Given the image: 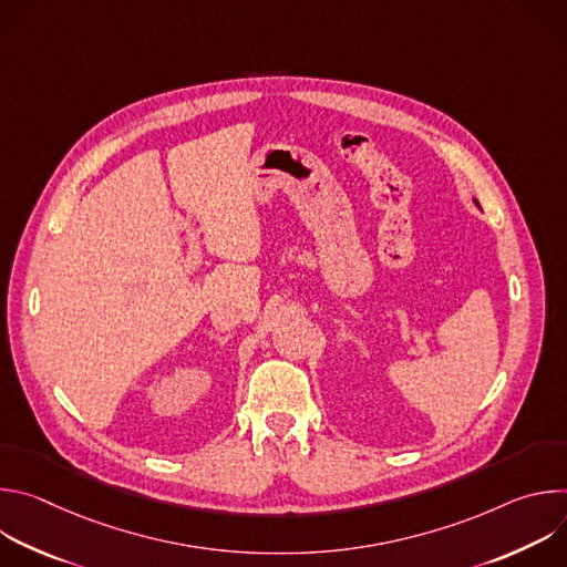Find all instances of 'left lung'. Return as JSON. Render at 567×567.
I'll return each mask as SVG.
<instances>
[{"label":"left lung","instance_id":"1","mask_svg":"<svg viewBox=\"0 0 567 567\" xmlns=\"http://www.w3.org/2000/svg\"><path fill=\"white\" fill-rule=\"evenodd\" d=\"M475 204H477V202H475ZM477 206H480V204H477Z\"/></svg>","mask_w":567,"mask_h":567}]
</instances>
